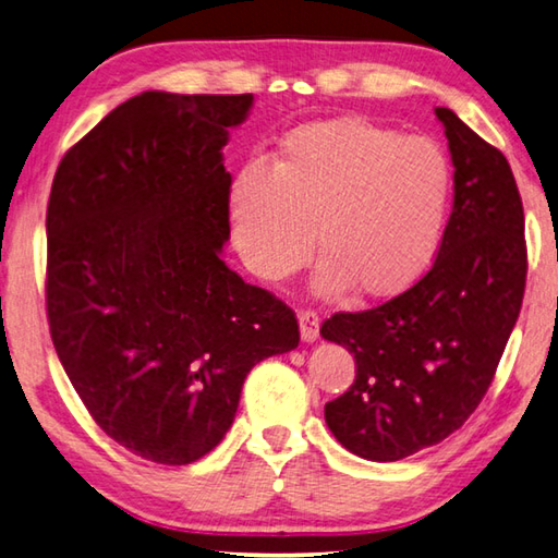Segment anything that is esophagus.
I'll list each match as a JSON object with an SVG mask.
<instances>
[{
    "label": "esophagus",
    "instance_id": "obj_1",
    "mask_svg": "<svg viewBox=\"0 0 558 558\" xmlns=\"http://www.w3.org/2000/svg\"><path fill=\"white\" fill-rule=\"evenodd\" d=\"M299 325H301V338L306 342H315L320 335V318L313 308L299 311Z\"/></svg>",
    "mask_w": 558,
    "mask_h": 558
}]
</instances>
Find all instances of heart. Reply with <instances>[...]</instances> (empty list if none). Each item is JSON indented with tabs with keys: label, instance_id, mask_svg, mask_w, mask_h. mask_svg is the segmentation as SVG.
Instances as JSON below:
<instances>
[{
	"label": "heart",
	"instance_id": "heart-1",
	"mask_svg": "<svg viewBox=\"0 0 558 558\" xmlns=\"http://www.w3.org/2000/svg\"><path fill=\"white\" fill-rule=\"evenodd\" d=\"M454 167L433 138L360 116L301 125L271 170L252 162L230 186L233 240L257 277L279 281L325 259L318 291L388 299L425 275L442 243Z\"/></svg>",
	"mask_w": 558,
	"mask_h": 558
}]
</instances>
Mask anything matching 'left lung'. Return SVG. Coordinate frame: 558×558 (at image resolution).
<instances>
[{"label": "left lung", "instance_id": "obj_1", "mask_svg": "<svg viewBox=\"0 0 558 558\" xmlns=\"http://www.w3.org/2000/svg\"><path fill=\"white\" fill-rule=\"evenodd\" d=\"M454 206L425 277L391 301L332 313L320 335L354 354L356 376L325 403L338 442L369 461L439 445L486 396L527 279L522 198L510 165L445 107Z\"/></svg>", "mask_w": 558, "mask_h": 558}]
</instances>
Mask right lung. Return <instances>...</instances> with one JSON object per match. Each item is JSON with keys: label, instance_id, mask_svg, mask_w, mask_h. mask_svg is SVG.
<instances>
[{"label": "right lung", "instance_id": "obj_1", "mask_svg": "<svg viewBox=\"0 0 558 558\" xmlns=\"http://www.w3.org/2000/svg\"><path fill=\"white\" fill-rule=\"evenodd\" d=\"M252 94L143 92L62 157L46 308L62 369L104 433L155 464L208 454L245 376L299 347V320L220 259L228 129Z\"/></svg>", "mask_w": 558, "mask_h": 558}]
</instances>
